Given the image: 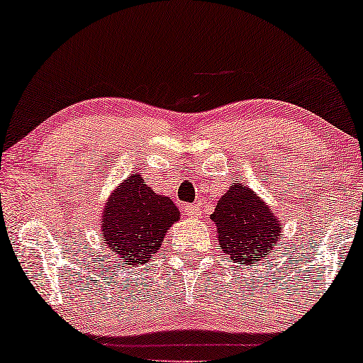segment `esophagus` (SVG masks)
Masks as SVG:
<instances>
[{
  "label": "esophagus",
  "instance_id": "obj_1",
  "mask_svg": "<svg viewBox=\"0 0 363 363\" xmlns=\"http://www.w3.org/2000/svg\"><path fill=\"white\" fill-rule=\"evenodd\" d=\"M185 213H186V216H190V218H201V214H202L201 203H186Z\"/></svg>",
  "mask_w": 363,
  "mask_h": 363
}]
</instances>
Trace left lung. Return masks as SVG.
Here are the masks:
<instances>
[{
	"label": "left lung",
	"instance_id": "1",
	"mask_svg": "<svg viewBox=\"0 0 363 363\" xmlns=\"http://www.w3.org/2000/svg\"><path fill=\"white\" fill-rule=\"evenodd\" d=\"M218 242L223 254L238 264H257L274 250L281 233V219L269 203L243 183H233L218 201L214 214Z\"/></svg>",
	"mask_w": 363,
	"mask_h": 363
}]
</instances>
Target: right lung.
<instances>
[{"mask_svg": "<svg viewBox=\"0 0 363 363\" xmlns=\"http://www.w3.org/2000/svg\"><path fill=\"white\" fill-rule=\"evenodd\" d=\"M180 219V209L166 195L154 194L140 173L109 194L101 214L104 245L127 266L149 262L164 242V235Z\"/></svg>", "mask_w": 363, "mask_h": 363, "instance_id": "right-lung-1", "label": "right lung"}]
</instances>
